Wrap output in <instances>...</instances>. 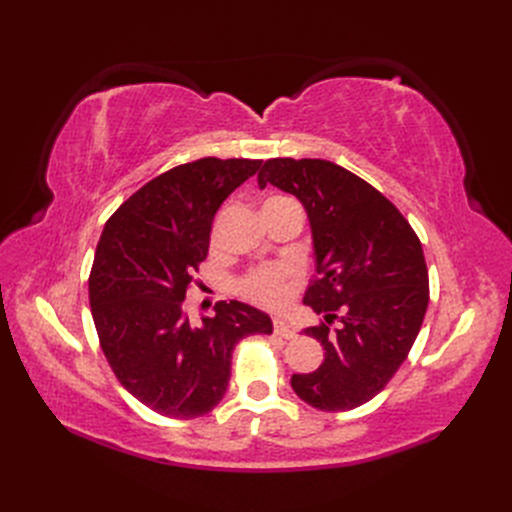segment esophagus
Segmentation results:
<instances>
[{"label":"esophagus","instance_id":"34e87169","mask_svg":"<svg viewBox=\"0 0 512 512\" xmlns=\"http://www.w3.org/2000/svg\"><path fill=\"white\" fill-rule=\"evenodd\" d=\"M273 331H275V335H280V337H284V339H292L294 335H297V333H294V331L288 327V324H286L284 320H273Z\"/></svg>","mask_w":512,"mask_h":512}]
</instances>
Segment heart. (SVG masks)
<instances>
[{"instance_id":"heart-1","label":"heart","mask_w":512,"mask_h":512,"mask_svg":"<svg viewBox=\"0 0 512 512\" xmlns=\"http://www.w3.org/2000/svg\"><path fill=\"white\" fill-rule=\"evenodd\" d=\"M290 200L286 196H273L269 198L267 205H277ZM222 239V222L218 220L211 228V247H220ZM292 280L294 271L284 265H262L247 271L239 280V292L247 301H252L260 307L267 309H280L288 303L292 294Z\"/></svg>"}]
</instances>
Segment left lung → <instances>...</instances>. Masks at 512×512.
<instances>
[{"label": "left lung", "mask_w": 512, "mask_h": 512, "mask_svg": "<svg viewBox=\"0 0 512 512\" xmlns=\"http://www.w3.org/2000/svg\"><path fill=\"white\" fill-rule=\"evenodd\" d=\"M267 183L301 200L316 254L303 303L322 320L305 335L324 346V361L290 384L316 410H354L391 382L421 331L423 245L389 198L333 162L271 158L258 173Z\"/></svg>", "instance_id": "8db88e82"}]
</instances>
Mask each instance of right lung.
<instances>
[{
  "label": "right lung",
  "instance_id": "obj_1",
  "mask_svg": "<svg viewBox=\"0 0 512 512\" xmlns=\"http://www.w3.org/2000/svg\"><path fill=\"white\" fill-rule=\"evenodd\" d=\"M258 168L247 158L179 164L123 200L102 230L89 273L98 342L123 389L162 416L211 412L235 346L273 333L267 314L239 301H218L200 322L185 312L215 213Z\"/></svg>",
  "mask_w": 512,
  "mask_h": 512
}]
</instances>
